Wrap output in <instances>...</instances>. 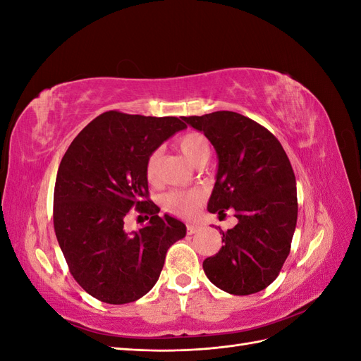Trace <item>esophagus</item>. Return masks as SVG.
<instances>
[{
    "instance_id": "34e87169",
    "label": "esophagus",
    "mask_w": 361,
    "mask_h": 361,
    "mask_svg": "<svg viewBox=\"0 0 361 361\" xmlns=\"http://www.w3.org/2000/svg\"><path fill=\"white\" fill-rule=\"evenodd\" d=\"M199 231H200V226L199 224H194V223H188L187 224L188 235H194V233H197Z\"/></svg>"
}]
</instances>
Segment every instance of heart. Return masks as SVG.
Instances as JSON below:
<instances>
[{"label":"heart","mask_w":361,"mask_h":361,"mask_svg":"<svg viewBox=\"0 0 361 361\" xmlns=\"http://www.w3.org/2000/svg\"><path fill=\"white\" fill-rule=\"evenodd\" d=\"M178 147L182 155L194 166L206 162L209 158V145L200 133H188L179 138ZM159 150H154L146 161V179L155 185L159 176ZM202 200V194L194 190H173L161 197V206L166 212L173 215H190Z\"/></svg>","instance_id":"obj_1"}]
</instances>
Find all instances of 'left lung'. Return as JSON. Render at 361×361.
Instances as JSON below:
<instances>
[{"label": "left lung", "mask_w": 361, "mask_h": 361, "mask_svg": "<svg viewBox=\"0 0 361 361\" xmlns=\"http://www.w3.org/2000/svg\"><path fill=\"white\" fill-rule=\"evenodd\" d=\"M211 141L218 155L207 211H235L238 224L224 245L204 259L206 277L232 295L256 293L280 274L297 226V182L280 141L243 114L215 111L182 117Z\"/></svg>", "instance_id": "obj_1"}]
</instances>
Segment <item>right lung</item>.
<instances>
[{
    "instance_id": "add662e5",
    "label": "right lung",
    "mask_w": 361,
    "mask_h": 361,
    "mask_svg": "<svg viewBox=\"0 0 361 361\" xmlns=\"http://www.w3.org/2000/svg\"><path fill=\"white\" fill-rule=\"evenodd\" d=\"M178 117L106 111L75 137L54 188V231L76 283L108 304L146 295L159 279L167 250L187 227L149 200L146 161L178 130ZM133 207L149 223L126 233Z\"/></svg>"
}]
</instances>
